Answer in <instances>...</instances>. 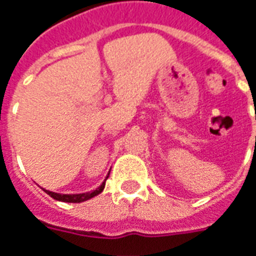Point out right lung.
<instances>
[{
    "label": "right lung",
    "instance_id": "1",
    "mask_svg": "<svg viewBox=\"0 0 256 256\" xmlns=\"http://www.w3.org/2000/svg\"><path fill=\"white\" fill-rule=\"evenodd\" d=\"M104 186H106V181L101 184L100 188H97L96 190H93V192L78 193V194H60V193L50 192V190H45V189H44V190H45L50 198H56L58 202H66V203H80V202H84V200H89V198L97 196L98 193H101L104 190Z\"/></svg>",
    "mask_w": 256,
    "mask_h": 256
}]
</instances>
